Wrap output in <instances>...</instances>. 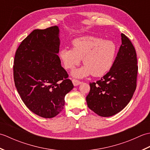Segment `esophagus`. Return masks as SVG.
Instances as JSON below:
<instances>
[{
    "mask_svg": "<svg viewBox=\"0 0 150 150\" xmlns=\"http://www.w3.org/2000/svg\"><path fill=\"white\" fill-rule=\"evenodd\" d=\"M72 82H73V85L75 86H77L81 84V81H79L78 80H75V79H73Z\"/></svg>",
    "mask_w": 150,
    "mask_h": 150,
    "instance_id": "obj_1",
    "label": "esophagus"
}]
</instances>
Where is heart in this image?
I'll return each instance as SVG.
<instances>
[{
  "label": "heart",
  "instance_id": "b5f03b06",
  "mask_svg": "<svg viewBox=\"0 0 150 150\" xmlns=\"http://www.w3.org/2000/svg\"><path fill=\"white\" fill-rule=\"evenodd\" d=\"M73 48L62 47L58 55L64 68L70 69L78 66L82 58L84 64L71 71L74 77L83 78L91 74L100 77L108 71L115 59L117 45L111 40L95 36H83L72 41Z\"/></svg>",
  "mask_w": 150,
  "mask_h": 150
}]
</instances>
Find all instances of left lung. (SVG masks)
<instances>
[{"instance_id":"obj_1","label":"left lung","mask_w":150,"mask_h":150,"mask_svg":"<svg viewBox=\"0 0 150 150\" xmlns=\"http://www.w3.org/2000/svg\"><path fill=\"white\" fill-rule=\"evenodd\" d=\"M115 60L100 80L90 83L86 97L88 108L99 116L107 117L120 112L129 103L137 86V59L134 46L125 35Z\"/></svg>"}]
</instances>
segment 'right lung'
I'll list each match as a JSON object with an SVG mask.
<instances>
[{
	"mask_svg": "<svg viewBox=\"0 0 150 150\" xmlns=\"http://www.w3.org/2000/svg\"><path fill=\"white\" fill-rule=\"evenodd\" d=\"M59 28L35 30L16 51L13 77L15 87L28 109L41 117L57 115L64 97L73 88L57 54Z\"/></svg>",
	"mask_w": 150,
	"mask_h": 150,
	"instance_id": "1",
	"label": "right lung"
}]
</instances>
